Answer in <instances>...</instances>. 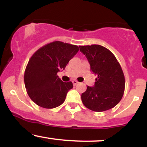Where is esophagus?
Listing matches in <instances>:
<instances>
[{
	"label": "esophagus",
	"instance_id": "esophagus-1",
	"mask_svg": "<svg viewBox=\"0 0 147 147\" xmlns=\"http://www.w3.org/2000/svg\"><path fill=\"white\" fill-rule=\"evenodd\" d=\"M72 84H73L74 86H76V85H77V84H79V82H77V81L74 80V81H72Z\"/></svg>",
	"mask_w": 147,
	"mask_h": 147
}]
</instances>
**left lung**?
<instances>
[{
	"instance_id": "1",
	"label": "left lung",
	"mask_w": 147,
	"mask_h": 147,
	"mask_svg": "<svg viewBox=\"0 0 147 147\" xmlns=\"http://www.w3.org/2000/svg\"><path fill=\"white\" fill-rule=\"evenodd\" d=\"M80 51L97 75L93 87L87 86L82 94L84 105L91 111L102 112L120 102L125 88V78L120 64L109 49L100 45H80Z\"/></svg>"
}]
</instances>
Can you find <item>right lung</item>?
Here are the masks:
<instances>
[{
  "mask_svg": "<svg viewBox=\"0 0 147 147\" xmlns=\"http://www.w3.org/2000/svg\"><path fill=\"white\" fill-rule=\"evenodd\" d=\"M78 51L77 45L53 41L33 54L25 68L24 82L28 95L35 104L45 109L63 104L73 84L62 82L57 72L65 69Z\"/></svg>",
  "mask_w": 147,
  "mask_h": 147,
  "instance_id": "add662e5",
  "label": "right lung"
}]
</instances>
